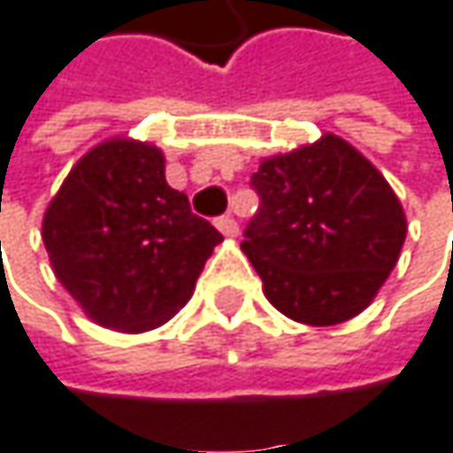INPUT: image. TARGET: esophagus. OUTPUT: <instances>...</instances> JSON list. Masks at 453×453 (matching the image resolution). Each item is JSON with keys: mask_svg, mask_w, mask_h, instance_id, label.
<instances>
[{"mask_svg": "<svg viewBox=\"0 0 453 453\" xmlns=\"http://www.w3.org/2000/svg\"><path fill=\"white\" fill-rule=\"evenodd\" d=\"M216 229L224 234V237H237V221L232 216H221L216 219Z\"/></svg>", "mask_w": 453, "mask_h": 453, "instance_id": "obj_1", "label": "esophagus"}]
</instances>
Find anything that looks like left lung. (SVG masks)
<instances>
[{
	"instance_id": "8db88e82",
	"label": "left lung",
	"mask_w": 453,
	"mask_h": 453,
	"mask_svg": "<svg viewBox=\"0 0 453 453\" xmlns=\"http://www.w3.org/2000/svg\"><path fill=\"white\" fill-rule=\"evenodd\" d=\"M250 184L261 197L242 250L274 310L304 326L360 315L395 269L406 213L387 179L352 143L323 133L264 157Z\"/></svg>"
}]
</instances>
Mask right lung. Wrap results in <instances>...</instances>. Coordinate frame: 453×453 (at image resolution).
<instances>
[{
  "mask_svg": "<svg viewBox=\"0 0 453 453\" xmlns=\"http://www.w3.org/2000/svg\"><path fill=\"white\" fill-rule=\"evenodd\" d=\"M50 266L82 312L122 334L171 320L224 240L165 181L154 143L111 135L64 179L42 219Z\"/></svg>",
  "mask_w": 453,
  "mask_h": 453,
  "instance_id": "1",
  "label": "right lung"
}]
</instances>
